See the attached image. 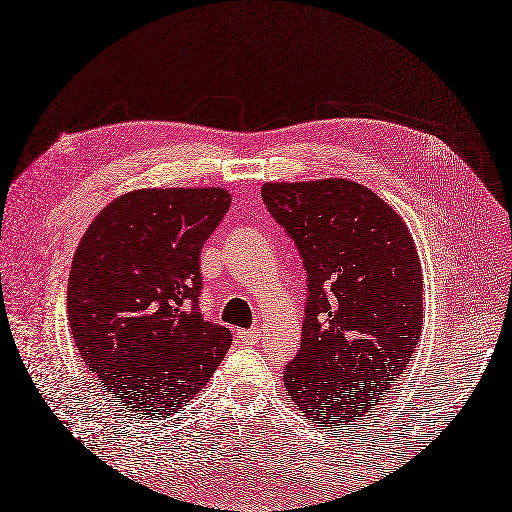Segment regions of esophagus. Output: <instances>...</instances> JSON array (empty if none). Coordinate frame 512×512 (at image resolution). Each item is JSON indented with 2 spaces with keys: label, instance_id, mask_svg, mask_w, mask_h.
Here are the masks:
<instances>
[{
  "label": "esophagus",
  "instance_id": "esophagus-1",
  "mask_svg": "<svg viewBox=\"0 0 512 512\" xmlns=\"http://www.w3.org/2000/svg\"><path fill=\"white\" fill-rule=\"evenodd\" d=\"M239 341L245 343V345H256L260 341V332L250 328V330H241L239 332Z\"/></svg>",
  "mask_w": 512,
  "mask_h": 512
}]
</instances>
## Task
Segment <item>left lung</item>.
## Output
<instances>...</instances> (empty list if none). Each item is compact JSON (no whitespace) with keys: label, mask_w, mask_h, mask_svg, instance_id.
Instances as JSON below:
<instances>
[{"label":"left lung","mask_w":512,"mask_h":512,"mask_svg":"<svg viewBox=\"0 0 512 512\" xmlns=\"http://www.w3.org/2000/svg\"><path fill=\"white\" fill-rule=\"evenodd\" d=\"M262 201L307 273L301 347L284 366L313 424L375 411L421 337L424 284L413 237L373 190L349 180L264 184Z\"/></svg>","instance_id":"8db88e82"}]
</instances>
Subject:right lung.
Wrapping results in <instances>:
<instances>
[{
    "label": "right lung",
    "mask_w": 512,
    "mask_h": 512,
    "mask_svg": "<svg viewBox=\"0 0 512 512\" xmlns=\"http://www.w3.org/2000/svg\"><path fill=\"white\" fill-rule=\"evenodd\" d=\"M228 207L222 188H146L112 201L86 228L67 320L80 358L118 407L171 415L231 347V330L199 311V254Z\"/></svg>",
    "instance_id": "add662e5"
}]
</instances>
